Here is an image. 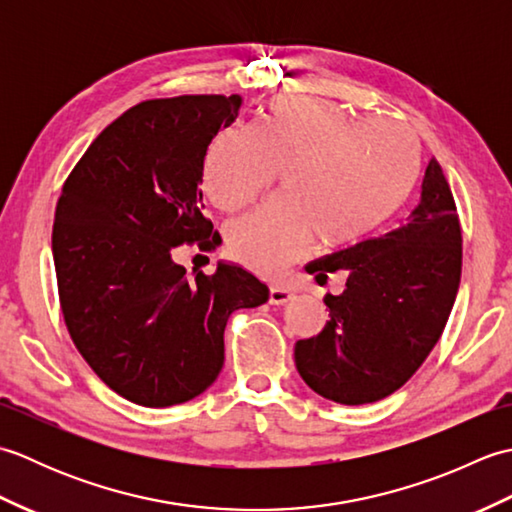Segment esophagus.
I'll list each match as a JSON object with an SVG mask.
<instances>
[{"instance_id": "esophagus-1", "label": "esophagus", "mask_w": 512, "mask_h": 512, "mask_svg": "<svg viewBox=\"0 0 512 512\" xmlns=\"http://www.w3.org/2000/svg\"><path fill=\"white\" fill-rule=\"evenodd\" d=\"M292 297H295V292H292L290 288H286V286H270L268 299H270V303H273V306H284V303H288Z\"/></svg>"}]
</instances>
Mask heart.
I'll use <instances>...</instances> for the list:
<instances>
[{
	"mask_svg": "<svg viewBox=\"0 0 512 512\" xmlns=\"http://www.w3.org/2000/svg\"><path fill=\"white\" fill-rule=\"evenodd\" d=\"M418 136L394 118L356 121L314 96L268 101L253 132L226 127L204 158V193L222 211L262 195L284 171V195L228 226L231 255L275 275L301 250L352 244L385 224L416 187Z\"/></svg>",
	"mask_w": 512,
	"mask_h": 512,
	"instance_id": "obj_1",
	"label": "heart"
}]
</instances>
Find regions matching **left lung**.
Masks as SVG:
<instances>
[{
  "label": "left lung",
  "mask_w": 512,
  "mask_h": 512,
  "mask_svg": "<svg viewBox=\"0 0 512 512\" xmlns=\"http://www.w3.org/2000/svg\"><path fill=\"white\" fill-rule=\"evenodd\" d=\"M317 281L347 275L325 295L330 319L297 341V372L319 396L367 405L394 394L429 356L447 325L462 273V228L440 162L429 160L407 222L306 266Z\"/></svg>",
  "instance_id": "1"
}]
</instances>
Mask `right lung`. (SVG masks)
Returning a JSON list of instances; mask_svg holds the SVG:
<instances>
[{
	"label": "right lung",
	"mask_w": 512,
	"mask_h": 512,
	"mask_svg": "<svg viewBox=\"0 0 512 512\" xmlns=\"http://www.w3.org/2000/svg\"><path fill=\"white\" fill-rule=\"evenodd\" d=\"M242 96L134 105L105 127L63 184L52 226L59 301L76 350L118 396L171 407L200 396L224 365V328L268 301L242 266L187 277L182 244L222 242L204 217V156Z\"/></svg>",
	"instance_id": "right-lung-1"
}]
</instances>
